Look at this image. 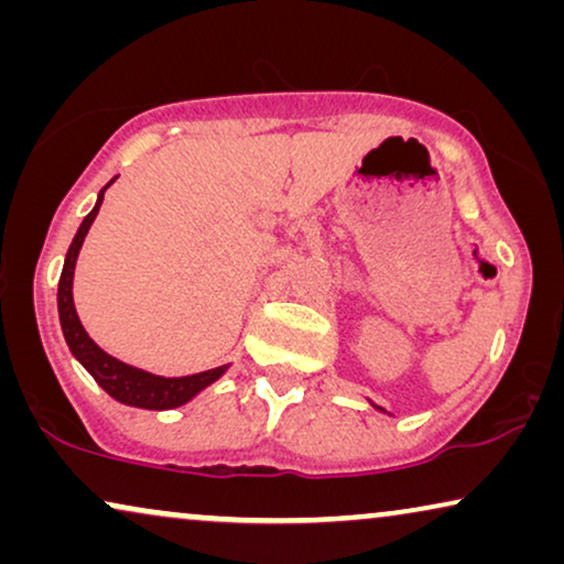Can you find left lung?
I'll return each instance as SVG.
<instances>
[{
  "label": "left lung",
  "instance_id": "1",
  "mask_svg": "<svg viewBox=\"0 0 564 564\" xmlns=\"http://www.w3.org/2000/svg\"><path fill=\"white\" fill-rule=\"evenodd\" d=\"M372 405H375V403H372ZM375 408H377V411H382V413H384V408H380V405H375Z\"/></svg>",
  "mask_w": 564,
  "mask_h": 564
}]
</instances>
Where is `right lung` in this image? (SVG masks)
<instances>
[{
  "label": "right lung",
  "mask_w": 564,
  "mask_h": 564,
  "mask_svg": "<svg viewBox=\"0 0 564 564\" xmlns=\"http://www.w3.org/2000/svg\"><path fill=\"white\" fill-rule=\"evenodd\" d=\"M110 184H107V187H110ZM105 189L97 195V205L91 207V213L84 218L79 230H76L72 246H68L66 251L64 272H61V280H58L61 330H64V338L74 357L82 361L84 369H87L91 377H95L99 388H102L110 398L118 400V403L145 408V411H169V408H180L184 403H189L197 392H203L207 384H213L218 377L226 375L228 365L207 369V372H199V375H187V377L151 375L145 372V369L130 367L126 361L115 359L107 351L99 349V346L89 338L87 330H84L79 315H76L74 292H72L76 257H79L84 238L89 234V226L97 218L99 205H102L105 199Z\"/></svg>",
  "instance_id": "obj_1"
}]
</instances>
